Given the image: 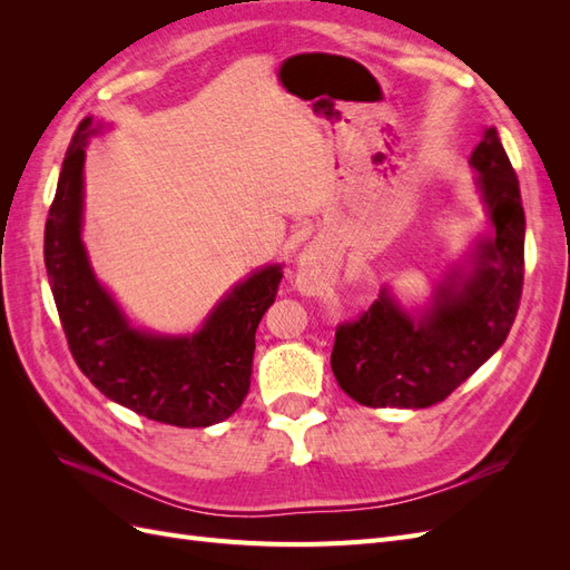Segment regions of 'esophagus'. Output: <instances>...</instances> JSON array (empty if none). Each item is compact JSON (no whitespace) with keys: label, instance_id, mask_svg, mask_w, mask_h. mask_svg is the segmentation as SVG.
<instances>
[{"label":"esophagus","instance_id":"1","mask_svg":"<svg viewBox=\"0 0 570 570\" xmlns=\"http://www.w3.org/2000/svg\"><path fill=\"white\" fill-rule=\"evenodd\" d=\"M312 258H316V256H312V254H304V262H302V266H308V262H312Z\"/></svg>","mask_w":570,"mask_h":570}]
</instances>
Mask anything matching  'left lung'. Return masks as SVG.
<instances>
[{
    "mask_svg": "<svg viewBox=\"0 0 570 570\" xmlns=\"http://www.w3.org/2000/svg\"><path fill=\"white\" fill-rule=\"evenodd\" d=\"M471 164L494 226L473 273H454L419 321L381 292L368 312L337 325L331 366L358 404L425 409L444 402L511 331L525 273L521 187L494 128L482 130Z\"/></svg>",
    "mask_w": 570,
    "mask_h": 570,
    "instance_id": "8db88e82",
    "label": "left lung"
}]
</instances>
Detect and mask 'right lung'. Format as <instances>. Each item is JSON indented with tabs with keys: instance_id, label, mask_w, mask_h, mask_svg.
I'll return each mask as SVG.
<instances>
[{
	"instance_id": "right-lung-1",
	"label": "right lung",
	"mask_w": 570,
	"mask_h": 570,
	"mask_svg": "<svg viewBox=\"0 0 570 570\" xmlns=\"http://www.w3.org/2000/svg\"><path fill=\"white\" fill-rule=\"evenodd\" d=\"M92 120L68 145L45 226V266L63 335L90 383L149 421L206 428L226 421L249 392L254 335L278 295L281 266L233 287L193 337L135 331L99 287L80 243L82 164Z\"/></svg>"
}]
</instances>
